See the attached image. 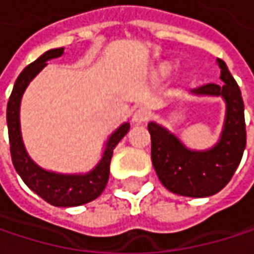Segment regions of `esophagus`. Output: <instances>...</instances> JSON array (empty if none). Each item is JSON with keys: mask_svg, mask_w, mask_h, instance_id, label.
<instances>
[{"mask_svg": "<svg viewBox=\"0 0 254 254\" xmlns=\"http://www.w3.org/2000/svg\"><path fill=\"white\" fill-rule=\"evenodd\" d=\"M150 118H151V112L148 109H145V107H139L132 115V122L133 124H145V122L150 121Z\"/></svg>", "mask_w": 254, "mask_h": 254, "instance_id": "obj_1", "label": "esophagus"}]
</instances>
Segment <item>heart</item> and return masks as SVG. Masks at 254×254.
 I'll return each mask as SVG.
<instances>
[{
    "label": "heart",
    "instance_id": "obj_1",
    "mask_svg": "<svg viewBox=\"0 0 254 254\" xmlns=\"http://www.w3.org/2000/svg\"><path fill=\"white\" fill-rule=\"evenodd\" d=\"M169 72H171V67H169V66H163V67L160 69V73H162L163 76H165V75H168Z\"/></svg>",
    "mask_w": 254,
    "mask_h": 254
}]
</instances>
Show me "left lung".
<instances>
[{
	"label": "left lung",
	"mask_w": 254,
	"mask_h": 254,
	"mask_svg": "<svg viewBox=\"0 0 254 254\" xmlns=\"http://www.w3.org/2000/svg\"><path fill=\"white\" fill-rule=\"evenodd\" d=\"M222 85L204 83L192 94L222 95L227 101V118L221 141L207 151L185 148L175 135L157 124H148L151 135V162L160 182L185 197H209L219 192L237 171L246 148L244 103L240 86L224 60H218Z\"/></svg>",
	"instance_id": "1"
}]
</instances>
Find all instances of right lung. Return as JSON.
I'll use <instances>...</instances> for the list:
<instances>
[{"instance_id": "1", "label": "right lung", "mask_w": 254, "mask_h": 254, "mask_svg": "<svg viewBox=\"0 0 254 254\" xmlns=\"http://www.w3.org/2000/svg\"><path fill=\"white\" fill-rule=\"evenodd\" d=\"M63 54V48H56L44 53L38 60L30 63L25 70L19 75L11 95L7 104V127L10 139V153L13 165L17 174L25 181V184L35 191L41 198L53 206L60 207H73L89 203L95 200L106 188L110 175V162L115 147L127 135L129 124H124L110 138L104 151V156L98 166L86 175H59L54 172H47L36 166L27 156L20 135L19 122V109L20 100L29 82L36 76L45 66L47 62Z\"/></svg>"}]
</instances>
